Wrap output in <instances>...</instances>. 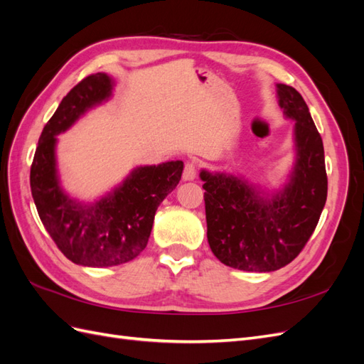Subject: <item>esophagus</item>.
I'll return each instance as SVG.
<instances>
[{
  "mask_svg": "<svg viewBox=\"0 0 364 364\" xmlns=\"http://www.w3.org/2000/svg\"><path fill=\"white\" fill-rule=\"evenodd\" d=\"M196 174H197L196 164L193 161L191 162H186L185 164V168H183V174H182L183 181H194L196 179Z\"/></svg>",
  "mask_w": 364,
  "mask_h": 364,
  "instance_id": "1",
  "label": "esophagus"
}]
</instances>
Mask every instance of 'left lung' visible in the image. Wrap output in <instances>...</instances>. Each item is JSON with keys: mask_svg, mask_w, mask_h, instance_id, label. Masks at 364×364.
<instances>
[{"mask_svg": "<svg viewBox=\"0 0 364 364\" xmlns=\"http://www.w3.org/2000/svg\"><path fill=\"white\" fill-rule=\"evenodd\" d=\"M284 117L294 121V164L287 182L269 193L245 176L200 170L208 243L226 266L273 272L299 255L321 218L328 179L323 142L302 95L277 83Z\"/></svg>", "mask_w": 364, "mask_h": 364, "instance_id": "left-lung-1", "label": "left lung"}]
</instances>
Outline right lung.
Listing matches in <instances>:
<instances>
[{"instance_id": "right-lung-1", "label": "right lung", "mask_w": 364, "mask_h": 364, "mask_svg": "<svg viewBox=\"0 0 364 364\" xmlns=\"http://www.w3.org/2000/svg\"><path fill=\"white\" fill-rule=\"evenodd\" d=\"M115 80L106 73L87 75L63 97L43 127L30 170L31 196L42 225L60 252L85 267H112L146 249L161 202L178 186L182 161L142 165L114 190L92 202L65 193L58 170V135L90 109L112 97Z\"/></svg>"}]
</instances>
